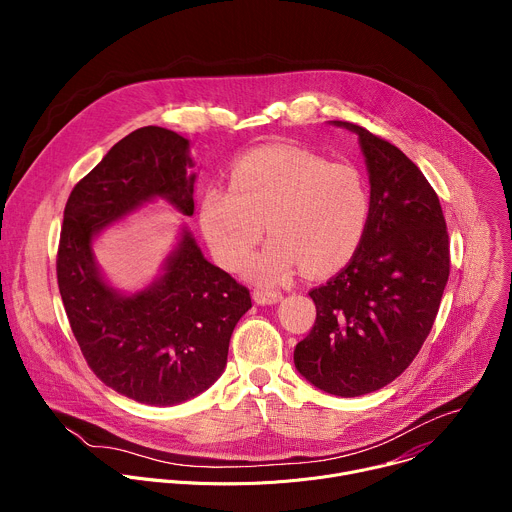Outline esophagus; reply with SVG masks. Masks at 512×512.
<instances>
[{
    "mask_svg": "<svg viewBox=\"0 0 512 512\" xmlns=\"http://www.w3.org/2000/svg\"><path fill=\"white\" fill-rule=\"evenodd\" d=\"M253 300L261 306L265 304H277L281 300V294L279 291H271V289H255L253 291Z\"/></svg>",
    "mask_w": 512,
    "mask_h": 512,
    "instance_id": "obj_1",
    "label": "esophagus"
}]
</instances>
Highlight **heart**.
<instances>
[{
	"instance_id": "1",
	"label": "heart",
	"mask_w": 512,
	"mask_h": 512,
	"mask_svg": "<svg viewBox=\"0 0 512 512\" xmlns=\"http://www.w3.org/2000/svg\"><path fill=\"white\" fill-rule=\"evenodd\" d=\"M369 210V186L354 166L267 145L235 164L231 186H206L200 227L214 259L237 271L261 241L265 223L273 239L247 273L261 283H277L298 265L308 275L344 265L360 245Z\"/></svg>"
}]
</instances>
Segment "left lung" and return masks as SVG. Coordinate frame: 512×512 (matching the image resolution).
<instances>
[{
  "mask_svg": "<svg viewBox=\"0 0 512 512\" xmlns=\"http://www.w3.org/2000/svg\"><path fill=\"white\" fill-rule=\"evenodd\" d=\"M371 184L369 223L348 265L310 291L316 322L294 362L314 387L358 397L395 381L425 342L450 275L440 198L393 143L360 125Z\"/></svg>",
  "mask_w": 512,
  "mask_h": 512,
  "instance_id": "left-lung-1",
  "label": "left lung"
}]
</instances>
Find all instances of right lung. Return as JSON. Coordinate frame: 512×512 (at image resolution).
Listing matches in <instances>:
<instances>
[{
	"label": "right lung",
	"mask_w": 512,
	"mask_h": 512,
	"mask_svg": "<svg viewBox=\"0 0 512 512\" xmlns=\"http://www.w3.org/2000/svg\"><path fill=\"white\" fill-rule=\"evenodd\" d=\"M192 166L186 137L141 127L113 145L64 206L56 275L72 334L107 387L145 405H178L206 391L251 308L249 289L206 261L188 229L164 273L135 294L109 285L95 261L93 239L156 198L192 216Z\"/></svg>",
	"instance_id": "obj_1"
}]
</instances>
